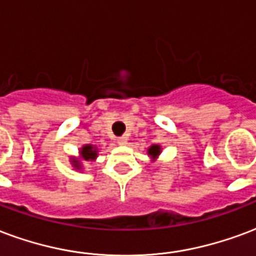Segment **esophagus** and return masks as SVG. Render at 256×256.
I'll use <instances>...</instances> for the list:
<instances>
[{
    "instance_id": "34e87169",
    "label": "esophagus",
    "mask_w": 256,
    "mask_h": 256,
    "mask_svg": "<svg viewBox=\"0 0 256 256\" xmlns=\"http://www.w3.org/2000/svg\"><path fill=\"white\" fill-rule=\"evenodd\" d=\"M116 142H118L119 145H126V144H128V138L126 137L118 138V140H116Z\"/></svg>"
}]
</instances>
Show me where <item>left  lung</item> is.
I'll return each instance as SVG.
<instances>
[{
    "label": "left lung",
    "mask_w": 256,
    "mask_h": 256,
    "mask_svg": "<svg viewBox=\"0 0 256 256\" xmlns=\"http://www.w3.org/2000/svg\"><path fill=\"white\" fill-rule=\"evenodd\" d=\"M160 153H162V148H160V145H152V146L148 149V154L152 157V158H156Z\"/></svg>",
    "instance_id": "8db88e82"
}]
</instances>
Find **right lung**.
<instances>
[{"instance_id":"right-lung-1","label":"right lung","mask_w":256,"mask_h":256,"mask_svg":"<svg viewBox=\"0 0 256 256\" xmlns=\"http://www.w3.org/2000/svg\"><path fill=\"white\" fill-rule=\"evenodd\" d=\"M80 156L82 157V160L92 162V160H94V158L98 157V149H96L94 145H84V146L81 148ZM70 162H72V164H73V166H74L76 170H80L81 168L80 160H77V158H72Z\"/></svg>"}]
</instances>
